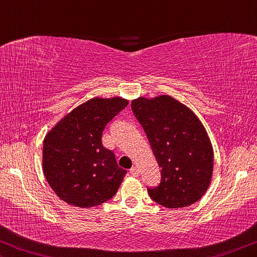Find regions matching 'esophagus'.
<instances>
[{
    "mask_svg": "<svg viewBox=\"0 0 257 257\" xmlns=\"http://www.w3.org/2000/svg\"><path fill=\"white\" fill-rule=\"evenodd\" d=\"M130 172H131V175L134 177L139 176V170H138L137 167H133L131 170H130Z\"/></svg>",
    "mask_w": 257,
    "mask_h": 257,
    "instance_id": "obj_1",
    "label": "esophagus"
}]
</instances>
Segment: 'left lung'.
I'll return each instance as SVG.
<instances>
[{
    "mask_svg": "<svg viewBox=\"0 0 257 257\" xmlns=\"http://www.w3.org/2000/svg\"><path fill=\"white\" fill-rule=\"evenodd\" d=\"M161 170L152 199L170 209L195 203L207 192L214 170V149L204 126L191 109L170 95L132 101Z\"/></svg>",
    "mask_w": 257,
    "mask_h": 257,
    "instance_id": "obj_1",
    "label": "left lung"
}]
</instances>
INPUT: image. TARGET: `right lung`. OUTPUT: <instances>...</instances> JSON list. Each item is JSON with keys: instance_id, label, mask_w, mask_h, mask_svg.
Returning <instances> with one entry per match:
<instances>
[{"instance_id": "right-lung-1", "label": "right lung", "mask_w": 257, "mask_h": 257, "mask_svg": "<svg viewBox=\"0 0 257 257\" xmlns=\"http://www.w3.org/2000/svg\"><path fill=\"white\" fill-rule=\"evenodd\" d=\"M128 101L93 97L62 118L46 134L42 170L49 186L70 206L92 208L111 199L126 170L102 144L103 130Z\"/></svg>"}]
</instances>
